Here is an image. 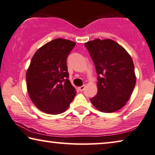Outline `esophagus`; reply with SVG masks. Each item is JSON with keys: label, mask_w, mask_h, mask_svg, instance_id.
Wrapping results in <instances>:
<instances>
[{"label": "esophagus", "mask_w": 155, "mask_h": 155, "mask_svg": "<svg viewBox=\"0 0 155 155\" xmlns=\"http://www.w3.org/2000/svg\"><path fill=\"white\" fill-rule=\"evenodd\" d=\"M84 88H85V85H82V86H81V87H79V90H80V91H82L84 90Z\"/></svg>", "instance_id": "obj_1"}]
</instances>
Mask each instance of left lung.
Returning a JSON list of instances; mask_svg holds the SVG:
<instances>
[{
	"mask_svg": "<svg viewBox=\"0 0 155 155\" xmlns=\"http://www.w3.org/2000/svg\"><path fill=\"white\" fill-rule=\"evenodd\" d=\"M98 75L97 94L90 101L104 113H113L125 105L136 85L133 60L120 45L110 39L84 43Z\"/></svg>",
	"mask_w": 155,
	"mask_h": 155,
	"instance_id": "8db88e82",
	"label": "left lung"
}]
</instances>
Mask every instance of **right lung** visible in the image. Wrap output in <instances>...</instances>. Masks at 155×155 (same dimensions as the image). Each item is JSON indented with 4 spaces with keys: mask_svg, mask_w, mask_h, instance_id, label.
Instances as JSON below:
<instances>
[{
    "mask_svg": "<svg viewBox=\"0 0 155 155\" xmlns=\"http://www.w3.org/2000/svg\"><path fill=\"white\" fill-rule=\"evenodd\" d=\"M75 45L57 38L36 51L26 71V86L33 104L44 113L57 115L66 110L76 95L68 80L67 57Z\"/></svg>",
    "mask_w": 155,
    "mask_h": 155,
    "instance_id": "1",
    "label": "right lung"
}]
</instances>
